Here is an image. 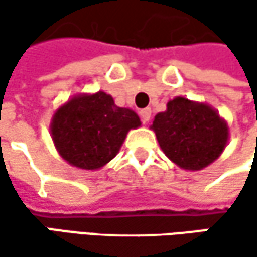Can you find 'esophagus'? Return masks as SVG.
<instances>
[{"label": "esophagus", "mask_w": 257, "mask_h": 257, "mask_svg": "<svg viewBox=\"0 0 257 257\" xmlns=\"http://www.w3.org/2000/svg\"><path fill=\"white\" fill-rule=\"evenodd\" d=\"M150 116H152V110L150 108H144V110L140 111V117H141V120L144 123H147L150 120Z\"/></svg>", "instance_id": "1"}]
</instances>
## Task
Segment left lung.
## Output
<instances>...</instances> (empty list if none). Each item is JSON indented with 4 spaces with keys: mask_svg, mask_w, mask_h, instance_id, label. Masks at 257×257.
I'll return each mask as SVG.
<instances>
[{
    "mask_svg": "<svg viewBox=\"0 0 257 257\" xmlns=\"http://www.w3.org/2000/svg\"><path fill=\"white\" fill-rule=\"evenodd\" d=\"M152 129L164 153L184 170L198 171L216 161L228 143V126L207 104L177 96L155 116Z\"/></svg>",
    "mask_w": 257,
    "mask_h": 257,
    "instance_id": "8db88e82",
    "label": "left lung"
}]
</instances>
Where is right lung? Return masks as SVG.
I'll list each match as a JSON object with an SVG mask.
<instances>
[{
    "label": "right lung",
    "instance_id": "obj_1",
    "mask_svg": "<svg viewBox=\"0 0 257 257\" xmlns=\"http://www.w3.org/2000/svg\"><path fill=\"white\" fill-rule=\"evenodd\" d=\"M138 116L117 107L110 95H78L53 116L52 137L61 156L81 170H98L119 152L129 129L138 128Z\"/></svg>",
    "mask_w": 257,
    "mask_h": 257
}]
</instances>
